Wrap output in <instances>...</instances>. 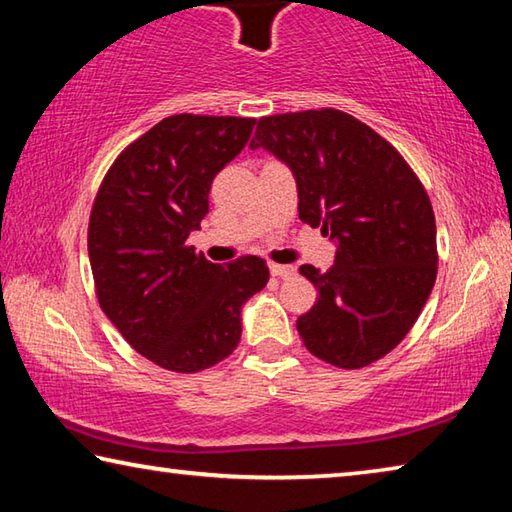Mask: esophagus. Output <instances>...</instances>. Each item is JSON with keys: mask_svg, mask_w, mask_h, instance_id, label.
Instances as JSON below:
<instances>
[{"mask_svg": "<svg viewBox=\"0 0 512 512\" xmlns=\"http://www.w3.org/2000/svg\"><path fill=\"white\" fill-rule=\"evenodd\" d=\"M268 268H271V275L273 277H291V275H296V268L289 266V264H271Z\"/></svg>", "mask_w": 512, "mask_h": 512, "instance_id": "34e87169", "label": "esophagus"}]
</instances>
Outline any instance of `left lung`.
<instances>
[{
  "label": "left lung",
  "instance_id": "left-lung-1",
  "mask_svg": "<svg viewBox=\"0 0 512 512\" xmlns=\"http://www.w3.org/2000/svg\"><path fill=\"white\" fill-rule=\"evenodd\" d=\"M259 146L296 178L300 221L336 244L327 273L300 266L318 289L296 323L302 343L336 368L370 366L409 334L436 282L427 192L393 144L334 108L262 117Z\"/></svg>",
  "mask_w": 512,
  "mask_h": 512
}]
</instances>
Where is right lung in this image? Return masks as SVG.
Masks as SVG:
<instances>
[{"label":"right lung","mask_w":512,"mask_h":512,"mask_svg":"<svg viewBox=\"0 0 512 512\" xmlns=\"http://www.w3.org/2000/svg\"><path fill=\"white\" fill-rule=\"evenodd\" d=\"M253 126L246 117L162 119L119 153L94 198L88 253L99 305L164 370L198 372L230 357L241 307L268 282L264 259L221 266L187 246L210 212L214 176Z\"/></svg>","instance_id":"obj_1"}]
</instances>
